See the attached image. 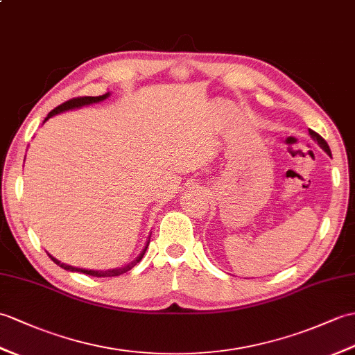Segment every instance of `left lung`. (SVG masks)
<instances>
[{
  "label": "left lung",
  "mask_w": 355,
  "mask_h": 355,
  "mask_svg": "<svg viewBox=\"0 0 355 355\" xmlns=\"http://www.w3.org/2000/svg\"><path fill=\"white\" fill-rule=\"evenodd\" d=\"M309 133H310V136L313 137V139H315L316 140V142L320 145V146H322L324 148V151L327 153V154H329V155H331V151H329V146H328V144L325 142V139L322 137V136H319L318 133H316V131H313V130H309Z\"/></svg>",
  "instance_id": "8db88e82"
}]
</instances>
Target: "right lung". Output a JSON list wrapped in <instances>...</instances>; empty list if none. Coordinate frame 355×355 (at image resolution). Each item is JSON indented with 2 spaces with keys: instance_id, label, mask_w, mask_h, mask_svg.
Instances as JSON below:
<instances>
[{
  "instance_id": "add662e5",
  "label": "right lung",
  "mask_w": 355,
  "mask_h": 355,
  "mask_svg": "<svg viewBox=\"0 0 355 355\" xmlns=\"http://www.w3.org/2000/svg\"><path fill=\"white\" fill-rule=\"evenodd\" d=\"M109 96V94H105V95H101V96H77V98H71V100H68V101H64L63 104H60V105H57L54 110H51L48 113V116L45 118V121L48 119V118H51V116H54V114H57V113H60V112H64V110H71V109H76V107H81V105H87V104H94V103H100V101H103V100H105V98ZM150 243V242H148ZM148 243H146V246H145V250L142 251V254L139 255V257L135 260V261H131V263H128L127 266H123V268H119V269H112V270H87V269H80V268H72V266H69V265H64V263H60L59 260L57 259H54L53 255H49V257H51V260L55 263L57 266H60V268H63V269H66V270H72V272H81V274H86V275H92V277H118V275H121V274H125V272H128L131 268H135L137 263L142 260V257H144V254H145V251H146V248H148Z\"/></svg>"
}]
</instances>
